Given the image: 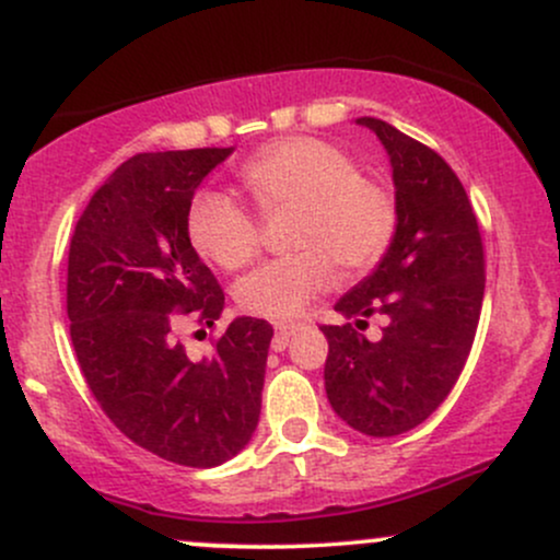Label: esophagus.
<instances>
[{
    "instance_id": "34e87169",
    "label": "esophagus",
    "mask_w": 560,
    "mask_h": 560,
    "mask_svg": "<svg viewBox=\"0 0 560 560\" xmlns=\"http://www.w3.org/2000/svg\"><path fill=\"white\" fill-rule=\"evenodd\" d=\"M302 324H276V337H273V350H284L289 337L300 329Z\"/></svg>"
}]
</instances>
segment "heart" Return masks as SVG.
<instances>
[{"label": "heart", "mask_w": 560, "mask_h": 560, "mask_svg": "<svg viewBox=\"0 0 560 560\" xmlns=\"http://www.w3.org/2000/svg\"><path fill=\"white\" fill-rule=\"evenodd\" d=\"M242 184L262 215L292 210L289 244L298 253L244 276L236 298L253 316L298 318L345 273L369 271L395 234V208L374 182L329 141L287 137L242 165ZM186 236L202 258L244 268L262 244L260 218L226 191L202 189L186 208Z\"/></svg>", "instance_id": "b5f03b06"}]
</instances>
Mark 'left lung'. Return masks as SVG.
<instances>
[{"label": "left lung", "instance_id": "left-lung-1", "mask_svg": "<svg viewBox=\"0 0 560 560\" xmlns=\"http://www.w3.org/2000/svg\"><path fill=\"white\" fill-rule=\"evenodd\" d=\"M358 124L389 152L397 231L376 271L334 305L347 324L320 326L324 378L339 419L395 436L427 421L464 374L485 300V244L445 158L384 120ZM371 315L385 318L376 343L362 334Z\"/></svg>", "mask_w": 560, "mask_h": 560}]
</instances>
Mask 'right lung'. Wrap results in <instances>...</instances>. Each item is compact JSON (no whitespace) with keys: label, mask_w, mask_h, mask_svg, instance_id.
<instances>
[{"label":"right lung","mask_w":560,"mask_h":560,"mask_svg":"<svg viewBox=\"0 0 560 560\" xmlns=\"http://www.w3.org/2000/svg\"><path fill=\"white\" fill-rule=\"evenodd\" d=\"M229 147L141 152L94 191L68 249L75 361L105 416L139 447L178 466L234 458L260 419L273 326L236 318L215 334L226 294L186 236L195 189ZM214 331L195 359L177 339Z\"/></svg>","instance_id":"1"}]
</instances>
